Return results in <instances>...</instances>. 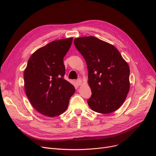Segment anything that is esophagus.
<instances>
[{
    "mask_svg": "<svg viewBox=\"0 0 156 156\" xmlns=\"http://www.w3.org/2000/svg\"><path fill=\"white\" fill-rule=\"evenodd\" d=\"M76 84H77L78 86H80L81 84H82L83 81H82V80H81V79H78V80H76Z\"/></svg>",
    "mask_w": 156,
    "mask_h": 156,
    "instance_id": "1",
    "label": "esophagus"
}]
</instances>
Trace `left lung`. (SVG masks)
<instances>
[{"mask_svg": "<svg viewBox=\"0 0 156 156\" xmlns=\"http://www.w3.org/2000/svg\"><path fill=\"white\" fill-rule=\"evenodd\" d=\"M88 69V83L92 96L89 107L101 114L118 109L129 90V67L118 49L93 36L74 40Z\"/></svg>", "mask_w": 156, "mask_h": 156, "instance_id": "obj_1", "label": "left lung"}]
</instances>
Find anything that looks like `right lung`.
I'll return each instance as SVG.
<instances>
[{
	"instance_id": "1",
	"label": "right lung",
	"mask_w": 156,
	"mask_h": 156,
	"mask_svg": "<svg viewBox=\"0 0 156 156\" xmlns=\"http://www.w3.org/2000/svg\"><path fill=\"white\" fill-rule=\"evenodd\" d=\"M73 38L54 40L33 54L24 71V90L31 104L38 112L55 117L67 109L75 88L64 79L63 58Z\"/></svg>"
}]
</instances>
